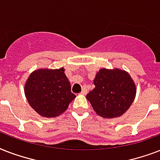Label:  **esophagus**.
I'll return each mask as SVG.
<instances>
[{
	"mask_svg": "<svg viewBox=\"0 0 160 160\" xmlns=\"http://www.w3.org/2000/svg\"><path fill=\"white\" fill-rule=\"evenodd\" d=\"M87 92H88L87 88L85 87V86H84L82 89V91H81V94H82V95H86V94H87Z\"/></svg>",
	"mask_w": 160,
	"mask_h": 160,
	"instance_id": "34e87169",
	"label": "esophagus"
}]
</instances>
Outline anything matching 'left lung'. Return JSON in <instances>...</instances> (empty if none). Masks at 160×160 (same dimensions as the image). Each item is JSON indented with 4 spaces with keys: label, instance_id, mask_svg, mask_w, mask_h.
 Returning <instances> with one entry per match:
<instances>
[{
    "label": "left lung",
    "instance_id": "left-lung-1",
    "mask_svg": "<svg viewBox=\"0 0 160 160\" xmlns=\"http://www.w3.org/2000/svg\"><path fill=\"white\" fill-rule=\"evenodd\" d=\"M95 88L86 95L93 109L105 118L124 114L134 101L136 88L130 75L124 70L101 69L94 80Z\"/></svg>",
    "mask_w": 160,
    "mask_h": 160
}]
</instances>
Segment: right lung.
Wrapping results in <instances>:
<instances>
[{"label":"right lung","instance_id":"obj_1","mask_svg":"<svg viewBox=\"0 0 160 160\" xmlns=\"http://www.w3.org/2000/svg\"><path fill=\"white\" fill-rule=\"evenodd\" d=\"M25 93L30 105L39 114L48 118L65 111L75 97L64 68L34 71L26 81Z\"/></svg>","mask_w":160,"mask_h":160}]
</instances>
